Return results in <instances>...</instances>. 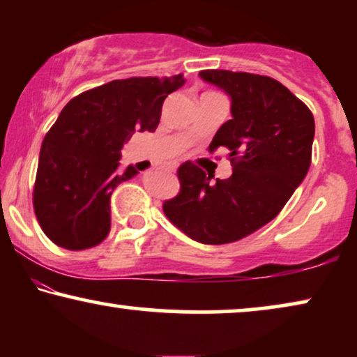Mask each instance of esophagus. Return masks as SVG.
<instances>
[{
    "mask_svg": "<svg viewBox=\"0 0 357 357\" xmlns=\"http://www.w3.org/2000/svg\"><path fill=\"white\" fill-rule=\"evenodd\" d=\"M169 170H170V172H175V170H177V165L170 164V165H169Z\"/></svg>",
    "mask_w": 357,
    "mask_h": 357,
    "instance_id": "34e87169",
    "label": "esophagus"
}]
</instances>
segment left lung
<instances>
[{
	"label": "left lung",
	"mask_w": 357,
	"mask_h": 357,
	"mask_svg": "<svg viewBox=\"0 0 357 357\" xmlns=\"http://www.w3.org/2000/svg\"><path fill=\"white\" fill-rule=\"evenodd\" d=\"M231 97L232 119L209 144L231 153L232 175L211 182L197 164L177 170L180 192L164 202L169 221L193 241L221 245L250 236L278 216L309 172L314 115L280 81L252 73L199 71Z\"/></svg>",
	"instance_id": "obj_1"
}]
</instances>
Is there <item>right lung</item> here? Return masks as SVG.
I'll list each match as a JSON object with an SVG mask.
<instances>
[{
	"label": "right lung",
	"instance_id": "right-lung-1",
	"mask_svg": "<svg viewBox=\"0 0 357 357\" xmlns=\"http://www.w3.org/2000/svg\"><path fill=\"white\" fill-rule=\"evenodd\" d=\"M183 84V75L128 77L68 102L43 138L33 185V211L53 243L84 250L109 236L112 192L138 174L119 169L120 151L135 131H155L165 97Z\"/></svg>",
	"mask_w": 357,
	"mask_h": 357
}]
</instances>
